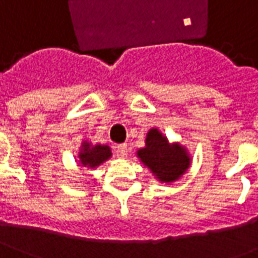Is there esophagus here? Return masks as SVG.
Listing matches in <instances>:
<instances>
[{"mask_svg": "<svg viewBox=\"0 0 258 258\" xmlns=\"http://www.w3.org/2000/svg\"><path fill=\"white\" fill-rule=\"evenodd\" d=\"M116 155L118 157L127 156V145H118L116 146Z\"/></svg>", "mask_w": 258, "mask_h": 258, "instance_id": "1", "label": "esophagus"}]
</instances>
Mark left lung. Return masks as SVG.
<instances>
[{"label": "left lung", "instance_id": "obj_1", "mask_svg": "<svg viewBox=\"0 0 258 258\" xmlns=\"http://www.w3.org/2000/svg\"><path fill=\"white\" fill-rule=\"evenodd\" d=\"M138 156L163 182L179 178L189 167V157L184 148L168 145V141L157 130L148 133L146 146L138 151Z\"/></svg>", "mask_w": 258, "mask_h": 258}]
</instances>
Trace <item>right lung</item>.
I'll list each match as a JSON object with an SVG mask.
<instances>
[{"label":"right lung","instance_id":"1","mask_svg":"<svg viewBox=\"0 0 258 258\" xmlns=\"http://www.w3.org/2000/svg\"><path fill=\"white\" fill-rule=\"evenodd\" d=\"M110 157V148L106 145L91 146L90 144L83 145V152L80 153V162L87 167H96Z\"/></svg>","mask_w":258,"mask_h":258}]
</instances>
